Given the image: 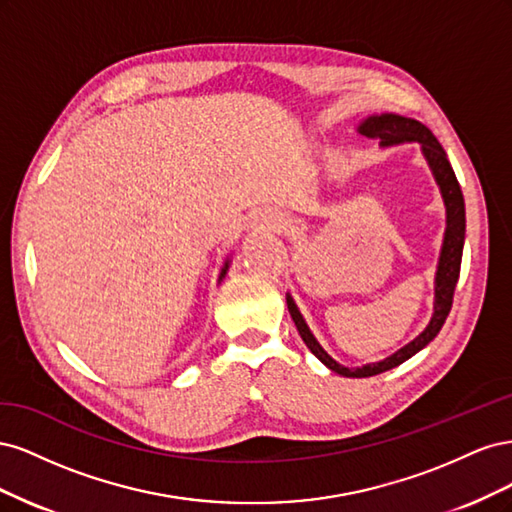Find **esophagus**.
I'll return each mask as SVG.
<instances>
[{"instance_id": "obj_1", "label": "esophagus", "mask_w": 512, "mask_h": 512, "mask_svg": "<svg viewBox=\"0 0 512 512\" xmlns=\"http://www.w3.org/2000/svg\"><path fill=\"white\" fill-rule=\"evenodd\" d=\"M290 226V220L282 211H275V209H265L260 211L256 218H254V228L258 230H269V232H282Z\"/></svg>"}]
</instances>
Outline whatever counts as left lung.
Returning <instances> with one entry per match:
<instances>
[{
	"instance_id": "8db88e82",
	"label": "left lung",
	"mask_w": 512,
	"mask_h": 512,
	"mask_svg": "<svg viewBox=\"0 0 512 512\" xmlns=\"http://www.w3.org/2000/svg\"><path fill=\"white\" fill-rule=\"evenodd\" d=\"M359 132L365 134L367 138H378L382 147L389 145H399V143H421L425 158L433 170V177H436L440 192L446 205V232H444V245H442V254H440V265H438V275H436V305H433V318L429 322V327L418 335L414 342L397 350L389 359H384L380 363H371L365 367H344L337 361H333L331 356L322 350V346L316 342V337L312 331L307 329V324L303 316L299 314L297 305L290 297H286L288 303V312L297 324V331L305 346L312 350L318 359L333 369L335 374L346 376V378H369L382 374L386 369H393L408 361L410 356H414L418 350H423L433 337H436L442 329V324L446 322V316L451 314L453 307V297H455V286L459 280V271H461V254H463V239H466V205H463V194L459 188V181L455 177V170L446 158V151L438 143V138L431 134L427 126H423L421 121L408 119V117H399L393 113H384L365 119Z\"/></svg>"
}]
</instances>
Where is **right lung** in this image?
Here are the masks:
<instances>
[{"label": "right lung", "mask_w": 512, "mask_h": 512, "mask_svg": "<svg viewBox=\"0 0 512 512\" xmlns=\"http://www.w3.org/2000/svg\"><path fill=\"white\" fill-rule=\"evenodd\" d=\"M226 269H228V262L224 265V269H222V277H224V273H226Z\"/></svg>", "instance_id": "1"}]
</instances>
